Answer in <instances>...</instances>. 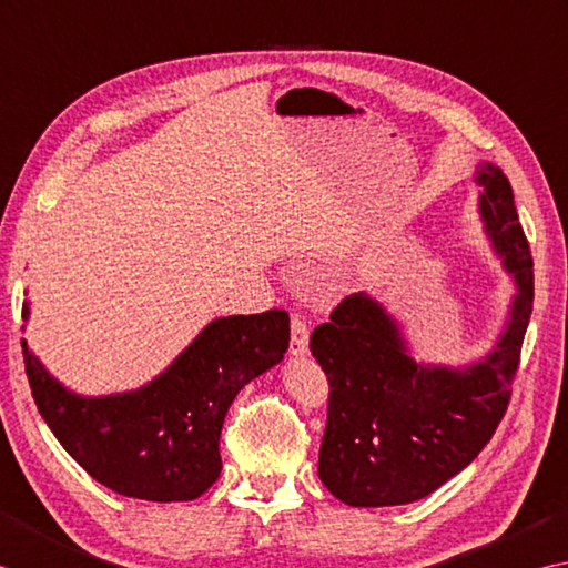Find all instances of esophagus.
Instances as JSON below:
<instances>
[{
    "instance_id": "34e87169",
    "label": "esophagus",
    "mask_w": 568,
    "mask_h": 568,
    "mask_svg": "<svg viewBox=\"0 0 568 568\" xmlns=\"http://www.w3.org/2000/svg\"><path fill=\"white\" fill-rule=\"evenodd\" d=\"M288 353L294 357L308 353V326L301 316H292V341H288Z\"/></svg>"
}]
</instances>
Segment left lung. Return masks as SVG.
I'll return each instance as SVG.
<instances>
[{
  "label": "left lung",
  "mask_w": 568,
  "mask_h": 568,
  "mask_svg": "<svg viewBox=\"0 0 568 568\" xmlns=\"http://www.w3.org/2000/svg\"><path fill=\"white\" fill-rule=\"evenodd\" d=\"M478 213L515 296L490 353L468 365L414 361L395 316L367 292L345 296L311 333V353L328 377V422L318 478L353 507L407 505L442 488L490 442L535 301V274L513 186L483 161Z\"/></svg>",
  "instance_id": "left-lung-1"
}]
</instances>
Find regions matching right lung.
<instances>
[{"label":"right lung","mask_w":568,"mask_h":568,"mask_svg":"<svg viewBox=\"0 0 568 568\" xmlns=\"http://www.w3.org/2000/svg\"><path fill=\"white\" fill-rule=\"evenodd\" d=\"M21 348L33 402L78 466L124 497L186 503L220 476V432L237 392L284 361L288 314L215 318L164 373L120 395H75L27 341Z\"/></svg>","instance_id":"right-lung-1"}]
</instances>
